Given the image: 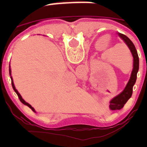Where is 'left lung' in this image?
<instances>
[{
	"instance_id": "8db88e82",
	"label": "left lung",
	"mask_w": 147,
	"mask_h": 147,
	"mask_svg": "<svg viewBox=\"0 0 147 147\" xmlns=\"http://www.w3.org/2000/svg\"><path fill=\"white\" fill-rule=\"evenodd\" d=\"M118 34L123 40V41L125 42L126 45L128 46V48L130 50L131 53H132V57H133V68H132L130 79H129V82H128V83L126 85L124 90L120 94H119L118 96L114 97L110 101V110H120V109H121L122 107H124V105H125L126 102L132 96V88H133L135 83L136 82L138 71V69H139V58H138L137 50H136L133 42L126 35L121 33H118Z\"/></svg>"
}]
</instances>
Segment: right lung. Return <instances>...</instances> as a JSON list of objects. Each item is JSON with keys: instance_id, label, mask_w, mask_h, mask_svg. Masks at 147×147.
<instances>
[{"instance_id": "1", "label": "right lung", "mask_w": 147, "mask_h": 147, "mask_svg": "<svg viewBox=\"0 0 147 147\" xmlns=\"http://www.w3.org/2000/svg\"><path fill=\"white\" fill-rule=\"evenodd\" d=\"M9 74H10V76H11V69H10V65H9ZM10 77H11V85H12V88H13V89H14V90H15V93H17V95H18V98H20V102H22V103L23 104V105H27V106H28V107H29V108H31L32 110V111H34V113H36L35 112V110H34V109L33 108V107H32V106H31V105H29V104L28 103H27V102H26L25 101H24V100L23 99V98H22V96H20V94L19 93H18V90H16V88H15V85H14V82H13V80H12V77H11V76H10Z\"/></svg>"}]
</instances>
